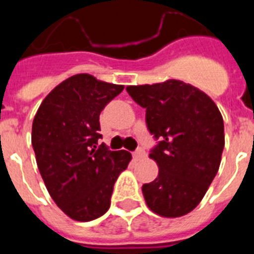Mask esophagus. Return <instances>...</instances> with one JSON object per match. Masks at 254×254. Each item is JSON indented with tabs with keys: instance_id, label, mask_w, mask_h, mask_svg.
<instances>
[{
	"instance_id": "34e87169",
	"label": "esophagus",
	"mask_w": 254,
	"mask_h": 254,
	"mask_svg": "<svg viewBox=\"0 0 254 254\" xmlns=\"http://www.w3.org/2000/svg\"><path fill=\"white\" fill-rule=\"evenodd\" d=\"M133 158L136 159V160H140V159H142V158H145V155H146V152L143 151L142 149H141V147H138L137 150H136V151H133Z\"/></svg>"
}]
</instances>
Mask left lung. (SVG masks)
<instances>
[{
    "label": "left lung",
    "instance_id": "left-lung-1",
    "mask_svg": "<svg viewBox=\"0 0 254 254\" xmlns=\"http://www.w3.org/2000/svg\"><path fill=\"white\" fill-rule=\"evenodd\" d=\"M126 90L146 109L147 129L158 140L150 158L159 174L142 186L145 201L160 216H183L201 202L219 170L225 145L219 108L203 91L181 80Z\"/></svg>",
    "mask_w": 254,
    "mask_h": 254
}]
</instances>
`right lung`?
Returning <instances> with one entry per match:
<instances>
[{"label":"right lung","mask_w":254,"mask_h":254,"mask_svg":"<svg viewBox=\"0 0 254 254\" xmlns=\"http://www.w3.org/2000/svg\"><path fill=\"white\" fill-rule=\"evenodd\" d=\"M123 89L89 73L71 76L46 96L33 121L40 176L56 205L76 221L107 212L114 183L132 159L126 150L98 146L100 112Z\"/></svg>","instance_id":"right-lung-1"}]
</instances>
